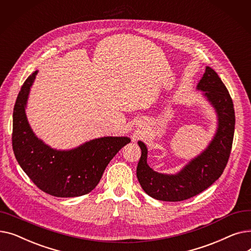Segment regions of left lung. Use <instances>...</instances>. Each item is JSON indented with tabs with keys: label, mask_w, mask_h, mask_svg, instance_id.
Masks as SVG:
<instances>
[{
	"label": "left lung",
	"mask_w": 251,
	"mask_h": 251,
	"mask_svg": "<svg viewBox=\"0 0 251 251\" xmlns=\"http://www.w3.org/2000/svg\"><path fill=\"white\" fill-rule=\"evenodd\" d=\"M197 88L214 104L219 116V128L208 148L177 175L156 173L149 167L146 144L139 141L141 156L137 179L150 196L163 201H181L200 194L217 181L225 170L232 150L235 111L231 96L219 75L206 67Z\"/></svg>",
	"instance_id": "left-lung-1"
}]
</instances>
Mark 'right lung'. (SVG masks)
<instances>
[{
    "label": "right lung",
    "mask_w": 251,
    "mask_h": 251,
    "mask_svg": "<svg viewBox=\"0 0 251 251\" xmlns=\"http://www.w3.org/2000/svg\"><path fill=\"white\" fill-rule=\"evenodd\" d=\"M36 71L24 81L13 111L12 147L15 157L30 180L44 192L57 197L81 196L94 190L105 167L130 139L102 137L69 151H55L31 131L25 103Z\"/></svg>",
    "instance_id": "right-lung-1"
}]
</instances>
